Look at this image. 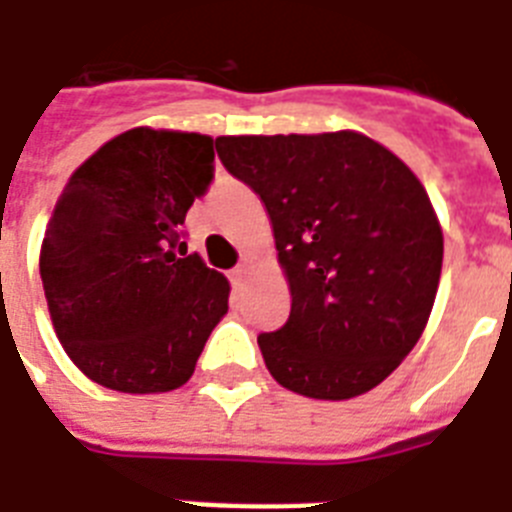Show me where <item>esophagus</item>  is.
<instances>
[{"label": "esophagus", "mask_w": 512, "mask_h": 512, "mask_svg": "<svg viewBox=\"0 0 512 512\" xmlns=\"http://www.w3.org/2000/svg\"><path fill=\"white\" fill-rule=\"evenodd\" d=\"M246 274H249V268L246 266H238V268H233V274H230V279H233V285H241V282H244L246 279Z\"/></svg>", "instance_id": "esophagus-1"}]
</instances>
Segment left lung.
<instances>
[{
	"mask_svg": "<svg viewBox=\"0 0 512 512\" xmlns=\"http://www.w3.org/2000/svg\"><path fill=\"white\" fill-rule=\"evenodd\" d=\"M217 154L263 200L290 287L287 323L257 336L271 377L323 401L377 388L437 298L442 225L426 187L355 130L219 135Z\"/></svg>",
	"mask_w": 512,
	"mask_h": 512,
	"instance_id": "8db88e82",
	"label": "left lung"
}]
</instances>
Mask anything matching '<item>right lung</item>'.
<instances>
[{
  "label": "right lung",
  "mask_w": 512,
  "mask_h": 512,
  "mask_svg": "<svg viewBox=\"0 0 512 512\" xmlns=\"http://www.w3.org/2000/svg\"><path fill=\"white\" fill-rule=\"evenodd\" d=\"M211 162V135L132 127L81 162L56 200L40 246L48 314L102 388L176 391L227 314L230 282L179 236Z\"/></svg>",
  "instance_id": "add662e5"
}]
</instances>
